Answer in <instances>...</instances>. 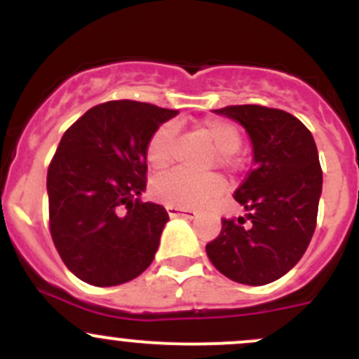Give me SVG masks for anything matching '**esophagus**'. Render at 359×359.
<instances>
[{"label": "esophagus", "mask_w": 359, "mask_h": 359, "mask_svg": "<svg viewBox=\"0 0 359 359\" xmlns=\"http://www.w3.org/2000/svg\"><path fill=\"white\" fill-rule=\"evenodd\" d=\"M166 212H168L170 217H186V219H194L196 217V212H193V210L177 208V206H166Z\"/></svg>", "instance_id": "obj_1"}]
</instances>
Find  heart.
Listing matches in <instances>:
<instances>
[{
	"mask_svg": "<svg viewBox=\"0 0 359 359\" xmlns=\"http://www.w3.org/2000/svg\"><path fill=\"white\" fill-rule=\"evenodd\" d=\"M198 130L213 144L217 149V163L220 166H229L233 163L231 154L236 153L241 146V133L233 123L224 119H205ZM173 139L175 126L165 123L151 135L146 147V158L153 168H165L173 156ZM222 191V180L217 175L194 177L184 172H172L158 177L151 186L153 196L168 206L179 208H196L205 205Z\"/></svg>",
	"mask_w": 359,
	"mask_h": 359,
	"instance_id": "obj_1",
	"label": "heart"
}]
</instances>
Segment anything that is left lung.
Instances as JSON below:
<instances>
[{
    "label": "left lung",
    "mask_w": 359,
    "mask_h": 359,
    "mask_svg": "<svg viewBox=\"0 0 359 359\" xmlns=\"http://www.w3.org/2000/svg\"><path fill=\"white\" fill-rule=\"evenodd\" d=\"M213 112L247 130L253 168L234 193L247 213L222 220L206 255L229 280L260 287L285 276L309 247L323 187L316 144L281 109L247 104Z\"/></svg>",
    "instance_id": "1"
}]
</instances>
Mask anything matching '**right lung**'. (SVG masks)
Masks as SVG:
<instances>
[{"instance_id":"right-lung-1","label":"right lung","mask_w":359,"mask_h":359,"mask_svg":"<svg viewBox=\"0 0 359 359\" xmlns=\"http://www.w3.org/2000/svg\"><path fill=\"white\" fill-rule=\"evenodd\" d=\"M177 114L111 100L86 111L60 139L46 177L50 233L67 269L85 283L116 287L153 262L168 213L140 201L146 147Z\"/></svg>"}]
</instances>
